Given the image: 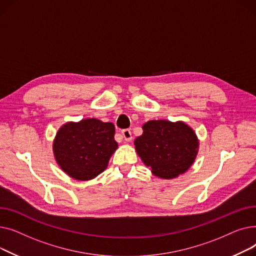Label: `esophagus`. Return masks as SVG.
I'll return each instance as SVG.
<instances>
[{
  "label": "esophagus",
  "instance_id": "34e87169",
  "mask_svg": "<svg viewBox=\"0 0 256 256\" xmlns=\"http://www.w3.org/2000/svg\"><path fill=\"white\" fill-rule=\"evenodd\" d=\"M122 132V137L124 138V140L126 141H130L132 139V132H130V130H124L122 132Z\"/></svg>",
  "mask_w": 256,
  "mask_h": 256
}]
</instances>
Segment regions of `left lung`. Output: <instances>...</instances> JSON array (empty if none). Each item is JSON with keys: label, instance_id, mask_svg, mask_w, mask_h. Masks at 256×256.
Wrapping results in <instances>:
<instances>
[{"label": "left lung", "instance_id": "8db88e82", "mask_svg": "<svg viewBox=\"0 0 256 256\" xmlns=\"http://www.w3.org/2000/svg\"><path fill=\"white\" fill-rule=\"evenodd\" d=\"M143 134L134 141L142 162L154 176L172 180L189 170L195 162L199 140L194 130L184 121L150 120Z\"/></svg>", "mask_w": 256, "mask_h": 256}]
</instances>
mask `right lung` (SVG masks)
Returning a JSON list of instances; mask_svg holds the SVG:
<instances>
[{
	"instance_id": "right-lung-1",
	"label": "right lung",
	"mask_w": 256,
	"mask_h": 256,
	"mask_svg": "<svg viewBox=\"0 0 256 256\" xmlns=\"http://www.w3.org/2000/svg\"><path fill=\"white\" fill-rule=\"evenodd\" d=\"M115 126L96 118L68 121L56 134L54 156L59 167L74 180H90L104 171L118 144Z\"/></svg>"
}]
</instances>
